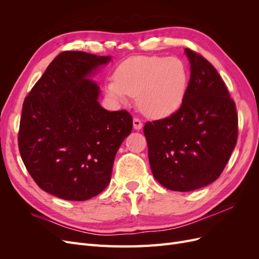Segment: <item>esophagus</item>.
<instances>
[{"instance_id": "1", "label": "esophagus", "mask_w": 259, "mask_h": 259, "mask_svg": "<svg viewBox=\"0 0 259 259\" xmlns=\"http://www.w3.org/2000/svg\"><path fill=\"white\" fill-rule=\"evenodd\" d=\"M133 126H134L135 130L138 131L143 127V123L138 119V117H134V120H133Z\"/></svg>"}]
</instances>
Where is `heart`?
Returning <instances> with one entry per match:
<instances>
[{"label": "heart", "mask_w": 259, "mask_h": 259, "mask_svg": "<svg viewBox=\"0 0 259 259\" xmlns=\"http://www.w3.org/2000/svg\"><path fill=\"white\" fill-rule=\"evenodd\" d=\"M188 88V70L177 57L134 56L117 67L114 79L106 83L108 96L124 103L135 97L144 114L160 119L177 111Z\"/></svg>", "instance_id": "b5f03b06"}]
</instances>
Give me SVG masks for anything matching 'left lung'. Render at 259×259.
Returning a JSON list of instances; mask_svg holds the SVG:
<instances>
[{"mask_svg": "<svg viewBox=\"0 0 259 259\" xmlns=\"http://www.w3.org/2000/svg\"><path fill=\"white\" fill-rule=\"evenodd\" d=\"M185 52L191 74L182 106L144 126L154 178L182 192L215 182L238 139L236 104L225 82L202 55L190 49Z\"/></svg>", "mask_w": 259, "mask_h": 259, "instance_id": "1", "label": "left lung"}]
</instances>
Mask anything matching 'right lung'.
<instances>
[{
    "label": "right lung",
    "instance_id": "right-lung-1",
    "mask_svg": "<svg viewBox=\"0 0 259 259\" xmlns=\"http://www.w3.org/2000/svg\"><path fill=\"white\" fill-rule=\"evenodd\" d=\"M110 56L66 51L25 98L18 132L23 164L42 190L85 201L110 183L115 154L133 128L126 110L108 111L89 75Z\"/></svg>",
    "mask_w": 259,
    "mask_h": 259
}]
</instances>
